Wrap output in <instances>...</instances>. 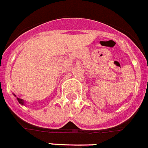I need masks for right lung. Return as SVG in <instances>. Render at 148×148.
I'll return each mask as SVG.
<instances>
[{"instance_id":"1","label":"right lung","mask_w":148,"mask_h":148,"mask_svg":"<svg viewBox=\"0 0 148 148\" xmlns=\"http://www.w3.org/2000/svg\"><path fill=\"white\" fill-rule=\"evenodd\" d=\"M17 99H18V103H19L20 104H21V105H24L23 99H19V98H17Z\"/></svg>"}]
</instances>
